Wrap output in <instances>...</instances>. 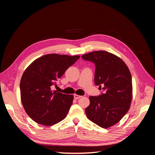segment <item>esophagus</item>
<instances>
[{"label": "esophagus", "mask_w": 155, "mask_h": 155, "mask_svg": "<svg viewBox=\"0 0 155 155\" xmlns=\"http://www.w3.org/2000/svg\"><path fill=\"white\" fill-rule=\"evenodd\" d=\"M74 98H75V99H76V100H78V99H79V98L81 97V96L77 95V94H74Z\"/></svg>", "instance_id": "1"}]
</instances>
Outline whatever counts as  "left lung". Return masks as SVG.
<instances>
[{"label":"left lung","mask_w":155,"mask_h":155,"mask_svg":"<svg viewBox=\"0 0 155 155\" xmlns=\"http://www.w3.org/2000/svg\"><path fill=\"white\" fill-rule=\"evenodd\" d=\"M81 58L94 63L95 85L104 91L89 97L86 115L98 126L109 128L119 122L130 108L133 86L129 69L118 56L105 51H92Z\"/></svg>","instance_id":"obj_1"}]
</instances>
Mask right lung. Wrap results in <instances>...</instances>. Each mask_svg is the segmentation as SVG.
<instances>
[{
  "mask_svg": "<svg viewBox=\"0 0 155 155\" xmlns=\"http://www.w3.org/2000/svg\"><path fill=\"white\" fill-rule=\"evenodd\" d=\"M80 58L51 54L31 63L23 73L20 91L24 109L35 122L50 126L67 116L73 102V95L53 91L65 71Z\"/></svg>",
  "mask_w": 155,
  "mask_h": 155,
  "instance_id": "add662e5",
  "label": "right lung"
}]
</instances>
